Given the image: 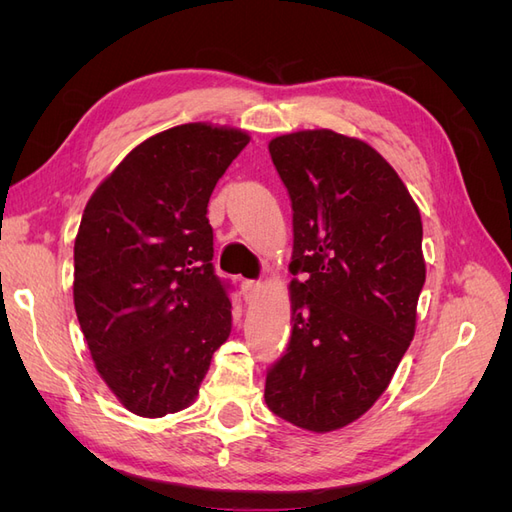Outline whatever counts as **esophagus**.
I'll return each mask as SVG.
<instances>
[{
    "label": "esophagus",
    "mask_w": 512,
    "mask_h": 512,
    "mask_svg": "<svg viewBox=\"0 0 512 512\" xmlns=\"http://www.w3.org/2000/svg\"><path fill=\"white\" fill-rule=\"evenodd\" d=\"M258 292H260V284L256 280H243L241 282V294H243L245 303H252L258 297Z\"/></svg>",
    "instance_id": "1"
}]
</instances>
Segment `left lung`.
<instances>
[{
	"label": "left lung",
	"mask_w": 512,
	"mask_h": 512,
	"mask_svg": "<svg viewBox=\"0 0 512 512\" xmlns=\"http://www.w3.org/2000/svg\"><path fill=\"white\" fill-rule=\"evenodd\" d=\"M292 205L286 352L265 401L284 421L333 431L365 414L406 354L425 284L423 224L376 149L333 130L269 143Z\"/></svg>",
	"instance_id": "obj_1"
}]
</instances>
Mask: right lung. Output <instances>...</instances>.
Masks as SVG:
<instances>
[{
    "instance_id": "right-lung-1",
    "label": "right lung",
    "mask_w": 512,
    "mask_h": 512,
    "mask_svg": "<svg viewBox=\"0 0 512 512\" xmlns=\"http://www.w3.org/2000/svg\"><path fill=\"white\" fill-rule=\"evenodd\" d=\"M250 143L185 123L134 147L89 198L74 241V307L91 359L138 416L188 408L230 335L207 205Z\"/></svg>"
}]
</instances>
